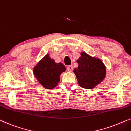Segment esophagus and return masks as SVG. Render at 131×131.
Here are the masks:
<instances>
[{"label":"esophagus","mask_w":131,"mask_h":131,"mask_svg":"<svg viewBox=\"0 0 131 131\" xmlns=\"http://www.w3.org/2000/svg\"><path fill=\"white\" fill-rule=\"evenodd\" d=\"M72 69L73 68L72 66H68V67H67V70L69 71V72H71V71H72Z\"/></svg>","instance_id":"1"}]
</instances>
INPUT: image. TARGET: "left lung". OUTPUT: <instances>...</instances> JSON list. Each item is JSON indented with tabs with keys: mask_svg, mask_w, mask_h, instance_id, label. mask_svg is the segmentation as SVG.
Masks as SVG:
<instances>
[{
	"mask_svg": "<svg viewBox=\"0 0 131 131\" xmlns=\"http://www.w3.org/2000/svg\"><path fill=\"white\" fill-rule=\"evenodd\" d=\"M77 62L78 67L75 68L73 72L82 88L92 89L105 78L106 67L100 59L81 52V56L77 60Z\"/></svg>",
	"mask_w": 131,
	"mask_h": 131,
	"instance_id": "1",
	"label": "left lung"
}]
</instances>
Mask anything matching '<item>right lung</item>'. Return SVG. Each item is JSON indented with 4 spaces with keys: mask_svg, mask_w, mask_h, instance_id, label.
I'll use <instances>...</instances> for the list:
<instances>
[{
    "mask_svg": "<svg viewBox=\"0 0 131 131\" xmlns=\"http://www.w3.org/2000/svg\"><path fill=\"white\" fill-rule=\"evenodd\" d=\"M66 71L62 63H56L47 54L34 68V75L45 89H51L57 86L60 81V76Z\"/></svg>",
    "mask_w": 131,
    "mask_h": 131,
    "instance_id": "1",
    "label": "right lung"
}]
</instances>
